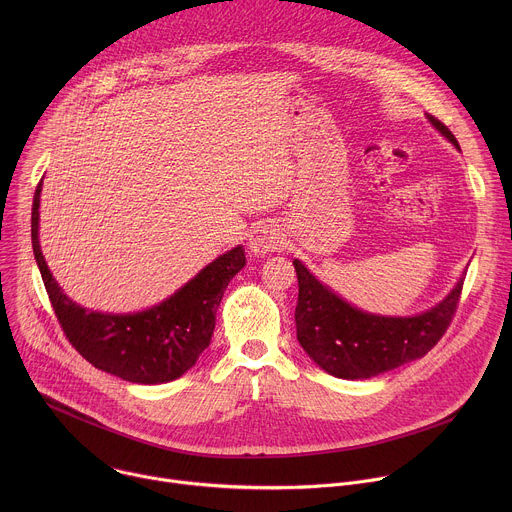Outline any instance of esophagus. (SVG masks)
Wrapping results in <instances>:
<instances>
[{
	"instance_id": "esophagus-1",
	"label": "esophagus",
	"mask_w": 512,
	"mask_h": 512,
	"mask_svg": "<svg viewBox=\"0 0 512 512\" xmlns=\"http://www.w3.org/2000/svg\"><path fill=\"white\" fill-rule=\"evenodd\" d=\"M283 245V235L273 223H257L249 235V251L251 255H267L277 251Z\"/></svg>"
}]
</instances>
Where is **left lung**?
Returning <instances> with one entry per match:
<instances>
[{
  "instance_id": "8db88e82",
  "label": "left lung",
  "mask_w": 512,
  "mask_h": 512,
  "mask_svg": "<svg viewBox=\"0 0 512 512\" xmlns=\"http://www.w3.org/2000/svg\"><path fill=\"white\" fill-rule=\"evenodd\" d=\"M427 121L460 150L458 139L440 119L427 115ZM294 267L300 287L298 342L320 369L348 381L371 379L425 356L448 330L466 277L464 271L450 294L421 314L381 316L348 304L300 259H294Z\"/></svg>"
}]
</instances>
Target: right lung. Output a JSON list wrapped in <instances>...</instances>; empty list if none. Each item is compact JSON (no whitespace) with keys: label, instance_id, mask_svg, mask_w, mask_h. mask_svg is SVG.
Wrapping results in <instances>:
<instances>
[{"label":"right lung","instance_id":"add662e5","mask_svg":"<svg viewBox=\"0 0 512 512\" xmlns=\"http://www.w3.org/2000/svg\"><path fill=\"white\" fill-rule=\"evenodd\" d=\"M40 194L32 204V247L54 314L70 344L95 369L137 385L182 377L210 344L216 310L229 281L245 267V249L216 257L158 306L133 314H105L72 302L52 277L40 249Z\"/></svg>","mask_w":512,"mask_h":512}]
</instances>
